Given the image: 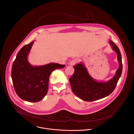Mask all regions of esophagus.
Returning <instances> with one entry per match:
<instances>
[{"mask_svg":"<svg viewBox=\"0 0 134 134\" xmlns=\"http://www.w3.org/2000/svg\"><path fill=\"white\" fill-rule=\"evenodd\" d=\"M78 62H79V60L77 59H74L69 62V65L70 66H73V65H75Z\"/></svg>","mask_w":134,"mask_h":134,"instance_id":"34e87169","label":"esophagus"}]
</instances>
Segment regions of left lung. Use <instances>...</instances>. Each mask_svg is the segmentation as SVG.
<instances>
[{
    "label": "left lung",
    "mask_w": 134,
    "mask_h": 134,
    "mask_svg": "<svg viewBox=\"0 0 134 134\" xmlns=\"http://www.w3.org/2000/svg\"><path fill=\"white\" fill-rule=\"evenodd\" d=\"M110 44L117 53L119 63V68L111 80L107 82L94 80L82 62L73 67L75 71L69 79L71 90L76 96L83 101L91 102L104 98L110 95L117 85L122 70L121 55L118 47L113 42L110 40Z\"/></svg>",
    "instance_id": "8db88e82"
}]
</instances>
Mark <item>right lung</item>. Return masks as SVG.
I'll return each instance as SVG.
<instances>
[{
    "label": "right lung",
    "instance_id": "obj_1",
    "mask_svg": "<svg viewBox=\"0 0 134 134\" xmlns=\"http://www.w3.org/2000/svg\"><path fill=\"white\" fill-rule=\"evenodd\" d=\"M33 43L31 42L19 51L13 64L11 76L18 96L23 100L36 102L42 100L48 92L51 73L65 65L57 63L38 66L31 65L27 57Z\"/></svg>",
    "mask_w": 134,
    "mask_h": 134
}]
</instances>
